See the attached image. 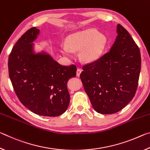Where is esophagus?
<instances>
[{"label":"esophagus","mask_w":150,"mask_h":150,"mask_svg":"<svg viewBox=\"0 0 150 150\" xmlns=\"http://www.w3.org/2000/svg\"><path fill=\"white\" fill-rule=\"evenodd\" d=\"M81 72H82V70H81V69H77V77H79V76L80 75Z\"/></svg>","instance_id":"obj_1"}]
</instances>
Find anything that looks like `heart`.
Listing matches in <instances>:
<instances>
[{
	"instance_id": "heart-1",
	"label": "heart",
	"mask_w": 150,
	"mask_h": 150,
	"mask_svg": "<svg viewBox=\"0 0 150 150\" xmlns=\"http://www.w3.org/2000/svg\"><path fill=\"white\" fill-rule=\"evenodd\" d=\"M107 38L95 28L85 30L70 35L66 40L67 46L62 48V52L70 56L71 51L80 50V57L83 62L91 63L97 60L105 50Z\"/></svg>"
}]
</instances>
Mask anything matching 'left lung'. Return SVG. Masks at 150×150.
<instances>
[{
    "label": "left lung",
    "mask_w": 150,
    "mask_h": 150,
    "mask_svg": "<svg viewBox=\"0 0 150 150\" xmlns=\"http://www.w3.org/2000/svg\"><path fill=\"white\" fill-rule=\"evenodd\" d=\"M118 35L109 52L83 67L80 74L94 109L103 115L121 110L138 88L141 69L139 49L128 32L119 24Z\"/></svg>",
    "instance_id": "obj_1"
}]
</instances>
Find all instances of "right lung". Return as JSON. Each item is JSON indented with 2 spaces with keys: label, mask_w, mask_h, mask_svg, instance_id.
<instances>
[{
  "label": "right lung",
  "mask_w": 150,
  "mask_h": 150,
  "mask_svg": "<svg viewBox=\"0 0 150 150\" xmlns=\"http://www.w3.org/2000/svg\"><path fill=\"white\" fill-rule=\"evenodd\" d=\"M39 33L31 28L15 44L8 58L9 77L22 105L38 115L57 116L69 106L67 83L77 68L62 65L45 52L35 54L32 42Z\"/></svg>",
  "instance_id": "1"
}]
</instances>
